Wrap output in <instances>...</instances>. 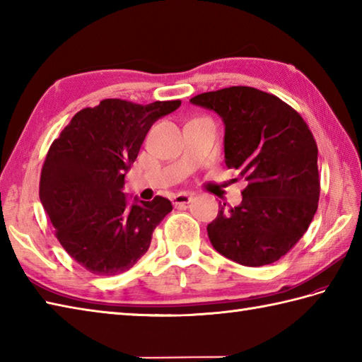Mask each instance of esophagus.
<instances>
[{"label":"esophagus","mask_w":362,"mask_h":362,"mask_svg":"<svg viewBox=\"0 0 362 362\" xmlns=\"http://www.w3.org/2000/svg\"><path fill=\"white\" fill-rule=\"evenodd\" d=\"M191 194H187V193H179V194H175L174 197H173V204L177 206V205H187V204H189L191 202Z\"/></svg>","instance_id":"obj_1"}]
</instances>
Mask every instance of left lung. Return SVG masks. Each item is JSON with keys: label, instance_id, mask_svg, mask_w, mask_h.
Wrapping results in <instances>:
<instances>
[{"label": "left lung", "instance_id": "8db88e82", "mask_svg": "<svg viewBox=\"0 0 362 362\" xmlns=\"http://www.w3.org/2000/svg\"><path fill=\"white\" fill-rule=\"evenodd\" d=\"M189 103L224 121L226 165L247 182L243 202L228 210L219 205L206 227L211 245L243 266L275 263L305 235L317 210V144L308 124L280 98L253 87L209 91Z\"/></svg>", "mask_w": 362, "mask_h": 362}]
</instances>
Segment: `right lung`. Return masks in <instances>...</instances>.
Here are the masks:
<instances>
[{"label": "right lung", "mask_w": 362, "mask_h": 362, "mask_svg": "<svg viewBox=\"0 0 362 362\" xmlns=\"http://www.w3.org/2000/svg\"><path fill=\"white\" fill-rule=\"evenodd\" d=\"M180 101L148 105L104 99L73 117L46 153L40 201L68 255L96 275L129 271L148 252L152 232L173 210L168 199L129 205L124 175L153 122Z\"/></svg>", "instance_id": "1"}]
</instances>
